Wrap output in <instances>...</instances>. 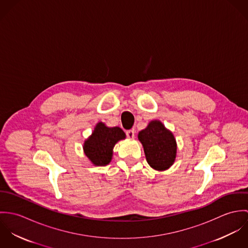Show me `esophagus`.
Wrapping results in <instances>:
<instances>
[{
	"instance_id": "obj_1",
	"label": "esophagus",
	"mask_w": 248,
	"mask_h": 248,
	"mask_svg": "<svg viewBox=\"0 0 248 248\" xmlns=\"http://www.w3.org/2000/svg\"><path fill=\"white\" fill-rule=\"evenodd\" d=\"M135 133H136L135 129H131V130H128V131L126 132V135H127V137H128L129 139H134V138H135Z\"/></svg>"
}]
</instances>
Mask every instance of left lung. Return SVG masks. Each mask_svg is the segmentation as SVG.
<instances>
[{"instance_id":"8db88e82","label":"left lung","mask_w":248,"mask_h":248,"mask_svg":"<svg viewBox=\"0 0 248 248\" xmlns=\"http://www.w3.org/2000/svg\"><path fill=\"white\" fill-rule=\"evenodd\" d=\"M139 140L143 145L147 162L152 168L163 171L173 165L177 143L173 134L165 129L160 121L150 122L146 129L140 132Z\"/></svg>"}]
</instances>
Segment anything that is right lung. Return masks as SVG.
<instances>
[{
    "label": "right lung",
    "mask_w": 248,
    "mask_h": 248,
    "mask_svg": "<svg viewBox=\"0 0 248 248\" xmlns=\"http://www.w3.org/2000/svg\"><path fill=\"white\" fill-rule=\"evenodd\" d=\"M125 137V133L119 127L108 128L104 123L99 122L93 135L85 141V154L94 165L105 166L110 162L115 143Z\"/></svg>",
    "instance_id": "right-lung-1"
}]
</instances>
